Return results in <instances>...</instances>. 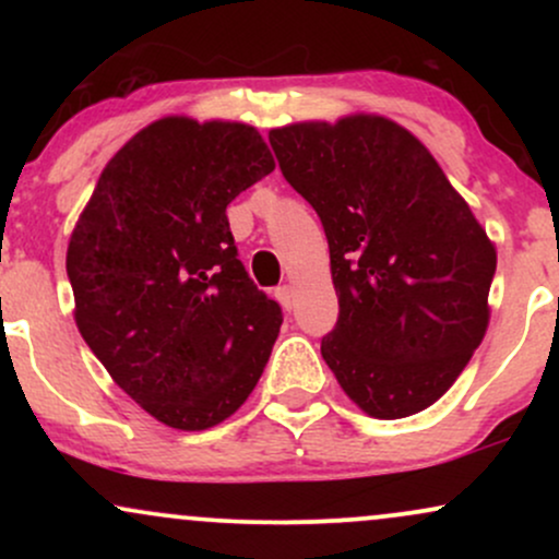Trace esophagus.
<instances>
[{"instance_id": "34e87169", "label": "esophagus", "mask_w": 559, "mask_h": 559, "mask_svg": "<svg viewBox=\"0 0 559 559\" xmlns=\"http://www.w3.org/2000/svg\"><path fill=\"white\" fill-rule=\"evenodd\" d=\"M275 299L281 301V307H284V310H292V286L275 288Z\"/></svg>"}]
</instances>
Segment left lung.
Wrapping results in <instances>:
<instances>
[{
    "mask_svg": "<svg viewBox=\"0 0 559 559\" xmlns=\"http://www.w3.org/2000/svg\"><path fill=\"white\" fill-rule=\"evenodd\" d=\"M271 146L329 239L338 320L320 355L338 386L370 418L431 407L489 325L486 230L431 152L381 115L273 128Z\"/></svg>",
    "mask_w": 559,
    "mask_h": 559,
    "instance_id": "left-lung-1",
    "label": "left lung"
}]
</instances>
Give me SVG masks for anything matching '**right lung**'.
<instances>
[{"mask_svg":"<svg viewBox=\"0 0 559 559\" xmlns=\"http://www.w3.org/2000/svg\"><path fill=\"white\" fill-rule=\"evenodd\" d=\"M273 168L258 128L159 118L107 163L70 236L83 342L178 431L230 418L278 338V301L243 271L226 215Z\"/></svg>","mask_w":559,"mask_h":559,"instance_id":"add662e5","label":"right lung"}]
</instances>
